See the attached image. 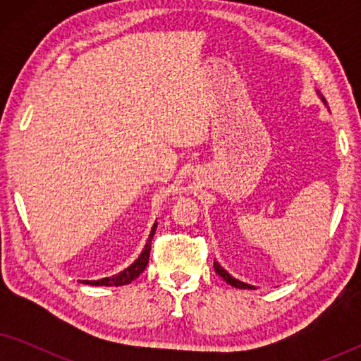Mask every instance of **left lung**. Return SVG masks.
Instances as JSON below:
<instances>
[{"label":"left lung","mask_w":361,"mask_h":361,"mask_svg":"<svg viewBox=\"0 0 361 361\" xmlns=\"http://www.w3.org/2000/svg\"><path fill=\"white\" fill-rule=\"evenodd\" d=\"M320 100L324 102V105H327V102H325V98L324 97H320ZM214 268H215V273L220 276V278H224L226 283H228L230 286H233V288H238V289H256L255 286H251V284H246V283H241V281H238V279H235L233 276L231 274H228L226 273V271L221 268V266L216 263V261H214Z\"/></svg>","instance_id":"left-lung-1"}]
</instances>
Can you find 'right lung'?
Here are the masks:
<instances>
[{
	"label": "right lung",
	"mask_w": 361,
	"mask_h": 361,
	"mask_svg": "<svg viewBox=\"0 0 361 361\" xmlns=\"http://www.w3.org/2000/svg\"><path fill=\"white\" fill-rule=\"evenodd\" d=\"M156 226H157V224L152 225L149 238H147L145 248H142L141 255L137 256V259L135 261V263L128 266L126 269H123L121 273H118L115 276H110V278H103V279H98V281H82V283L83 284H90V286H125V284H130L131 281H135L137 276H140L142 271L146 269L147 261H149L151 241H152V236H154V233H156Z\"/></svg>",
	"instance_id": "add662e5"
}]
</instances>
